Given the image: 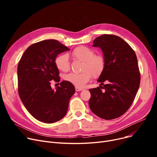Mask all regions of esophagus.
<instances>
[{"mask_svg": "<svg viewBox=\"0 0 157 157\" xmlns=\"http://www.w3.org/2000/svg\"><path fill=\"white\" fill-rule=\"evenodd\" d=\"M75 89H76V92L82 91V90H83V88H79V87H77V86H76Z\"/></svg>", "mask_w": 157, "mask_h": 157, "instance_id": "1", "label": "esophagus"}]
</instances>
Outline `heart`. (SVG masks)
<instances>
[{"label": "heart", "mask_w": 157, "mask_h": 157, "mask_svg": "<svg viewBox=\"0 0 157 157\" xmlns=\"http://www.w3.org/2000/svg\"><path fill=\"white\" fill-rule=\"evenodd\" d=\"M72 55L76 59L83 62L82 72L79 74L69 73L66 74L64 79L69 83L77 87H83L91 79L92 74L94 77L101 75L104 68V60L99 55H94V52L86 46H78L74 49ZM56 68L62 72H67L70 68L69 57L62 54L55 59Z\"/></svg>", "instance_id": "b5f03b06"}]
</instances>
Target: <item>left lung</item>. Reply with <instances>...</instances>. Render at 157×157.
Wrapping results in <instances>:
<instances>
[{"label": "left lung", "instance_id": "left-lung-1", "mask_svg": "<svg viewBox=\"0 0 157 157\" xmlns=\"http://www.w3.org/2000/svg\"><path fill=\"white\" fill-rule=\"evenodd\" d=\"M93 46L102 51L104 68L97 80L103 86L89 89L90 108L102 119L117 118L129 109L139 87L136 55L124 40L114 35L97 37Z\"/></svg>", "mask_w": 157, "mask_h": 157}]
</instances>
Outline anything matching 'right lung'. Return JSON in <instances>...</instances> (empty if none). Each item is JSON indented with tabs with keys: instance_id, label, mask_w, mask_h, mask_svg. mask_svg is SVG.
Returning <instances> with one entry per match:
<instances>
[{
	"instance_id": "obj_1",
	"label": "right lung",
	"mask_w": 157,
	"mask_h": 157,
	"mask_svg": "<svg viewBox=\"0 0 157 157\" xmlns=\"http://www.w3.org/2000/svg\"><path fill=\"white\" fill-rule=\"evenodd\" d=\"M68 50L56 40H44L30 46L18 63L20 97L30 114L40 121L52 123L63 118L75 93L74 85L67 81H62L55 90L51 86V81H60L56 57Z\"/></svg>"
}]
</instances>
